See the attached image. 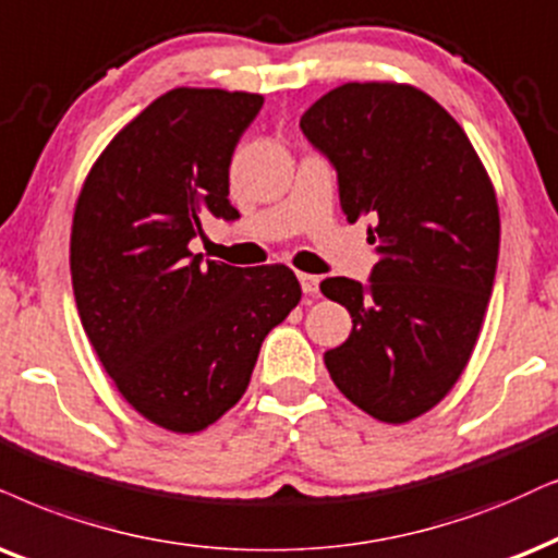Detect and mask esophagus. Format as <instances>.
Wrapping results in <instances>:
<instances>
[{
  "label": "esophagus",
  "mask_w": 558,
  "mask_h": 558,
  "mask_svg": "<svg viewBox=\"0 0 558 558\" xmlns=\"http://www.w3.org/2000/svg\"><path fill=\"white\" fill-rule=\"evenodd\" d=\"M299 283H301V288H303V293H308V295L319 293V278H316V275L301 272V275H299Z\"/></svg>",
  "instance_id": "obj_1"
}]
</instances>
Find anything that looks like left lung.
<instances>
[{
    "instance_id": "1",
    "label": "left lung",
    "mask_w": 558,
    "mask_h": 558,
    "mask_svg": "<svg viewBox=\"0 0 558 558\" xmlns=\"http://www.w3.org/2000/svg\"><path fill=\"white\" fill-rule=\"evenodd\" d=\"M337 172L350 223L368 216V283L327 278L352 331L324 352L335 386L380 422L433 409L466 368L495 286V187L461 125L409 84L350 82L301 116Z\"/></svg>"
}]
</instances>
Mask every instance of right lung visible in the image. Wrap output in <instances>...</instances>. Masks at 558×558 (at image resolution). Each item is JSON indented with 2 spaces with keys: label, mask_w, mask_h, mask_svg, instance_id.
Segmentation results:
<instances>
[{
  "label": "right lung",
  "mask_w": 558,
  "mask_h": 558,
  "mask_svg": "<svg viewBox=\"0 0 558 558\" xmlns=\"http://www.w3.org/2000/svg\"><path fill=\"white\" fill-rule=\"evenodd\" d=\"M263 95L180 87L95 161L76 201L72 286L82 327L125 401L197 433L242 399L259 348L301 301L291 267H231L187 250L208 216L236 221L229 167Z\"/></svg>",
  "instance_id": "add662e5"
}]
</instances>
